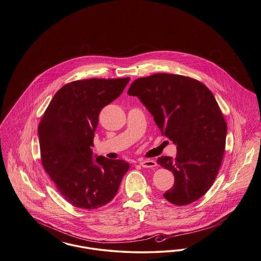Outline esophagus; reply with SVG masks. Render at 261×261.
<instances>
[{
  "instance_id": "obj_1",
  "label": "esophagus",
  "mask_w": 261,
  "mask_h": 261,
  "mask_svg": "<svg viewBox=\"0 0 261 261\" xmlns=\"http://www.w3.org/2000/svg\"><path fill=\"white\" fill-rule=\"evenodd\" d=\"M140 164L145 167V168H152L156 166V162L152 160H146V161H141Z\"/></svg>"
}]
</instances>
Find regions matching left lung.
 I'll use <instances>...</instances> for the list:
<instances>
[{
  "label": "left lung",
  "mask_w": 261,
  "mask_h": 261,
  "mask_svg": "<svg viewBox=\"0 0 261 261\" xmlns=\"http://www.w3.org/2000/svg\"><path fill=\"white\" fill-rule=\"evenodd\" d=\"M177 146L176 159L158 163L172 171L174 186L163 197L176 205L201 198L212 186L223 160L227 124L211 90L183 75L156 73L138 78L128 90Z\"/></svg>",
  "instance_id": "8db88e82"
}]
</instances>
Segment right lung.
Returning a JSON list of instances; mask_svg holds the SVG:
<instances>
[{
  "label": "right lung",
  "mask_w": 261,
  "mask_h": 261,
  "mask_svg": "<svg viewBox=\"0 0 261 261\" xmlns=\"http://www.w3.org/2000/svg\"><path fill=\"white\" fill-rule=\"evenodd\" d=\"M130 78L77 80L54 96L38 127L41 161L62 197L75 207L96 210L109 203L129 163L93 159L100 111L118 98Z\"/></svg>",
  "instance_id": "right-lung-1"
}]
</instances>
